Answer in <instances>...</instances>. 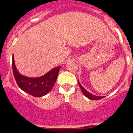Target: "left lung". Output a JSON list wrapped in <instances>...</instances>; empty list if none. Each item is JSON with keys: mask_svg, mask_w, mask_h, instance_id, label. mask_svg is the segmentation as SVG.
I'll return each instance as SVG.
<instances>
[{"mask_svg": "<svg viewBox=\"0 0 133 133\" xmlns=\"http://www.w3.org/2000/svg\"><path fill=\"white\" fill-rule=\"evenodd\" d=\"M78 83H79V87H80L81 89L82 92H83V95H85V96H86L87 98H89V99H90V100H100V99L103 98L104 97V96H95V95H92V94H91V93H90V92H88L87 90H85V89H84L83 87V86H82V85H81V83H79V80H78Z\"/></svg>", "mask_w": 133, "mask_h": 133, "instance_id": "left-lung-1", "label": "left lung"}]
</instances>
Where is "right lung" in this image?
I'll list each match as a JSON object with an SVG mask.
<instances>
[{
	"label": "right lung",
	"mask_w": 133,
	"mask_h": 133,
	"mask_svg": "<svg viewBox=\"0 0 133 133\" xmlns=\"http://www.w3.org/2000/svg\"><path fill=\"white\" fill-rule=\"evenodd\" d=\"M12 69L18 87L25 92L35 97H42L52 89L58 77L61 66L53 68L45 75L39 77H28L18 72L12 57Z\"/></svg>",
	"instance_id": "add662e5"
}]
</instances>
